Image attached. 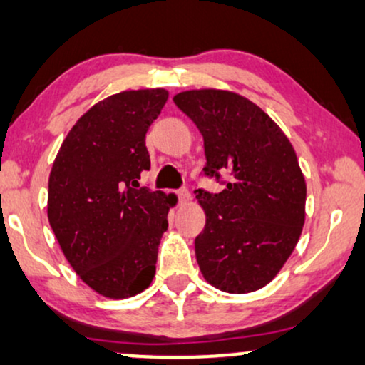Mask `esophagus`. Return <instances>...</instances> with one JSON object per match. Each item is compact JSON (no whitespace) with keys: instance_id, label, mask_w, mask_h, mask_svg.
Listing matches in <instances>:
<instances>
[{"instance_id":"obj_1","label":"esophagus","mask_w":365,"mask_h":365,"mask_svg":"<svg viewBox=\"0 0 365 365\" xmlns=\"http://www.w3.org/2000/svg\"><path fill=\"white\" fill-rule=\"evenodd\" d=\"M177 195H178V200L182 202V204H187V202L192 198L190 192H188V188H180V190L177 192Z\"/></svg>"}]
</instances>
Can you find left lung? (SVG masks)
<instances>
[{"instance_id":"obj_1","label":"left lung","mask_w":365,"mask_h":365,"mask_svg":"<svg viewBox=\"0 0 365 365\" xmlns=\"http://www.w3.org/2000/svg\"><path fill=\"white\" fill-rule=\"evenodd\" d=\"M173 103L204 136V175L225 185L195 190L207 217L195 237L202 274L222 292H256L279 273L305 224L297 153L278 124L236 92L185 91Z\"/></svg>"}]
</instances>
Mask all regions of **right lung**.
I'll return each mask as SVG.
<instances>
[{
	"instance_id": "right-lung-1",
	"label": "right lung",
	"mask_w": 365,
	"mask_h": 365,
	"mask_svg": "<svg viewBox=\"0 0 365 365\" xmlns=\"http://www.w3.org/2000/svg\"><path fill=\"white\" fill-rule=\"evenodd\" d=\"M168 99L165 89L109 96L76 123L48 178V222L81 279L108 298L151 284L170 197L138 180L150 170L145 138Z\"/></svg>"
}]
</instances>
